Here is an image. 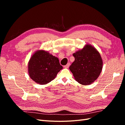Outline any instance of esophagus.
<instances>
[{"mask_svg": "<svg viewBox=\"0 0 125 125\" xmlns=\"http://www.w3.org/2000/svg\"><path fill=\"white\" fill-rule=\"evenodd\" d=\"M69 66H70V63H68L66 65L64 66L63 67L65 68H68V67H69Z\"/></svg>", "mask_w": 125, "mask_h": 125, "instance_id": "obj_1", "label": "esophagus"}]
</instances>
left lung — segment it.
Instances as JSON below:
<instances>
[{
  "label": "left lung",
  "instance_id": "8db88e82",
  "mask_svg": "<svg viewBox=\"0 0 125 125\" xmlns=\"http://www.w3.org/2000/svg\"><path fill=\"white\" fill-rule=\"evenodd\" d=\"M74 61L69 69L75 81L82 85H90L99 77L103 68L100 52L89 44L73 54Z\"/></svg>",
  "mask_w": 125,
  "mask_h": 125
}]
</instances>
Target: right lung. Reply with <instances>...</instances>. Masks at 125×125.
I'll use <instances>...</instances> for the list:
<instances>
[{
  "mask_svg": "<svg viewBox=\"0 0 125 125\" xmlns=\"http://www.w3.org/2000/svg\"><path fill=\"white\" fill-rule=\"evenodd\" d=\"M28 67L30 78L41 85L53 80L62 69L57 57L43 50H37L32 55Z\"/></svg>",
  "mask_w": 125,
  "mask_h": 125,
  "instance_id": "right-lung-1",
  "label": "right lung"
}]
</instances>
